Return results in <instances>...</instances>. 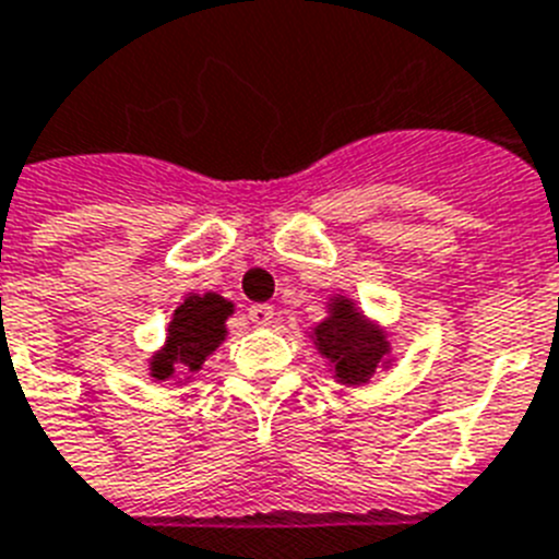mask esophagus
Returning <instances> with one entry per match:
<instances>
[{
    "mask_svg": "<svg viewBox=\"0 0 559 559\" xmlns=\"http://www.w3.org/2000/svg\"><path fill=\"white\" fill-rule=\"evenodd\" d=\"M248 319H251V322L260 328L271 325V319H274V308H271V305H251V308H248Z\"/></svg>",
    "mask_w": 559,
    "mask_h": 559,
    "instance_id": "esophagus-1",
    "label": "esophagus"
}]
</instances>
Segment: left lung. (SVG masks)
<instances>
[{
    "label": "left lung",
    "mask_w": 559,
    "mask_h": 559,
    "mask_svg": "<svg viewBox=\"0 0 559 559\" xmlns=\"http://www.w3.org/2000/svg\"><path fill=\"white\" fill-rule=\"evenodd\" d=\"M313 347L328 361L333 379L345 388H365L379 370L393 365L390 331L361 311L356 299L331 294L325 319L308 331Z\"/></svg>",
    "instance_id": "obj_1"
}]
</instances>
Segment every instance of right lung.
<instances>
[{"instance_id": "right-lung-1", "label": "right lung", "mask_w": 559, "mask_h": 559, "mask_svg": "<svg viewBox=\"0 0 559 559\" xmlns=\"http://www.w3.org/2000/svg\"><path fill=\"white\" fill-rule=\"evenodd\" d=\"M231 313V299L214 290L189 294L171 311L164 345L150 356V379L175 381V384L192 381V376L203 370V361L228 338L226 322Z\"/></svg>"}]
</instances>
